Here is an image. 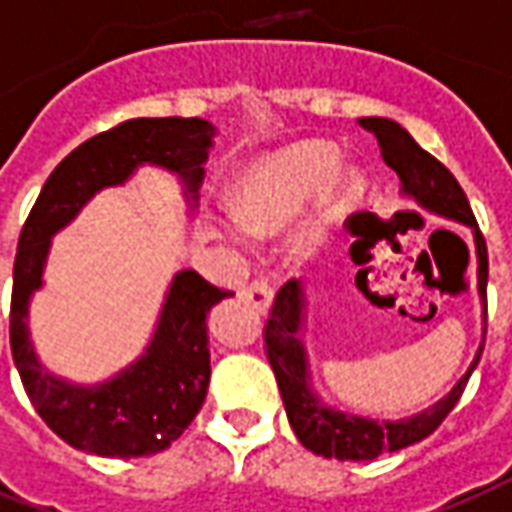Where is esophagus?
I'll list each match as a JSON object with an SVG mask.
<instances>
[{
  "instance_id": "34e87169",
  "label": "esophagus",
  "mask_w": 512,
  "mask_h": 512,
  "mask_svg": "<svg viewBox=\"0 0 512 512\" xmlns=\"http://www.w3.org/2000/svg\"><path fill=\"white\" fill-rule=\"evenodd\" d=\"M241 299H246V302L255 307V310H260V313H266V310H271V305H274V291L268 288L266 282H252L249 288L241 291Z\"/></svg>"
}]
</instances>
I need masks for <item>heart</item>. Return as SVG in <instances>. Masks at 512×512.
<instances>
[{"mask_svg": "<svg viewBox=\"0 0 512 512\" xmlns=\"http://www.w3.org/2000/svg\"><path fill=\"white\" fill-rule=\"evenodd\" d=\"M360 174L341 169V152L327 141H299L257 157L232 182V219L219 221L221 235L235 246L249 238L277 241L296 230L321 199L327 216L355 202Z\"/></svg>", "mask_w": 512, "mask_h": 512, "instance_id": "1", "label": "heart"}]
</instances>
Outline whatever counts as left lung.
<instances>
[{"instance_id": "1", "label": "left lung", "mask_w": 512, "mask_h": 512, "mask_svg": "<svg viewBox=\"0 0 512 512\" xmlns=\"http://www.w3.org/2000/svg\"><path fill=\"white\" fill-rule=\"evenodd\" d=\"M360 124L374 138L380 141L382 160L396 171L399 177V194L416 202L421 210H427L438 219H449L455 224H463L471 230L474 238V252H477V296L482 305V341L471 363L463 371V377L443 393L438 402L418 410L413 416L402 418H374L349 413L341 407L327 405L321 393L313 385V371H310V355H307V318H310V293L307 282H288L280 293L277 302L271 307V318L266 324V355L274 368V377L280 385L282 405L288 413L293 432L299 443L310 449L313 455L335 457V460H374L385 452H399L413 443L424 441L430 432L438 430L443 418L452 413L460 393L466 388L471 371L477 368L485 346V288H488V249L482 241L480 227L474 221L471 205H468L463 188L449 174L446 166H441L430 152H424L413 141V135L391 119H360Z\"/></svg>"}]
</instances>
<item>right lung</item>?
Masks as SVG:
<instances>
[{"label": "right lung", "mask_w": 512, "mask_h": 512, "mask_svg": "<svg viewBox=\"0 0 512 512\" xmlns=\"http://www.w3.org/2000/svg\"><path fill=\"white\" fill-rule=\"evenodd\" d=\"M219 130L205 119H132L80 144L41 188L13 263L10 349L38 416L63 441L99 457H144L188 430L210 385L207 316L230 299L191 268L171 277L141 355L99 382H74L44 366L30 332L32 296L46 285L52 241L99 191L121 188L138 169L177 177L185 216L194 219L205 163Z\"/></svg>", "instance_id": "add662e5"}]
</instances>
